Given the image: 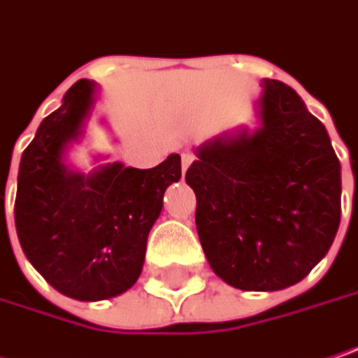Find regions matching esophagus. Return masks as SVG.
<instances>
[{
	"label": "esophagus",
	"instance_id": "esophagus-1",
	"mask_svg": "<svg viewBox=\"0 0 358 358\" xmlns=\"http://www.w3.org/2000/svg\"><path fill=\"white\" fill-rule=\"evenodd\" d=\"M190 164H192V156L190 154H182V172H186Z\"/></svg>",
	"mask_w": 358,
	"mask_h": 358
}]
</instances>
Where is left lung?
Wrapping results in <instances>:
<instances>
[{
  "mask_svg": "<svg viewBox=\"0 0 358 358\" xmlns=\"http://www.w3.org/2000/svg\"><path fill=\"white\" fill-rule=\"evenodd\" d=\"M259 127L196 148L186 184L213 271L245 292L302 282L341 224V162L326 127L298 93L263 78Z\"/></svg>",
  "mask_w": 358,
  "mask_h": 358,
  "instance_id": "left-lung-1",
  "label": "left lung"
}]
</instances>
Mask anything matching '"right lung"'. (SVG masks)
Wrapping results in <instances>:
<instances>
[{
	"mask_svg": "<svg viewBox=\"0 0 358 358\" xmlns=\"http://www.w3.org/2000/svg\"><path fill=\"white\" fill-rule=\"evenodd\" d=\"M95 93L93 80H76L40 123L22 154L13 208L26 257L54 289L80 302L115 298L136 284L164 192L182 176L178 154L150 170L121 162L89 174L71 170L64 154L83 136Z\"/></svg>",
	"mask_w": 358,
	"mask_h": 358,
	"instance_id": "1",
	"label": "right lung"
}]
</instances>
